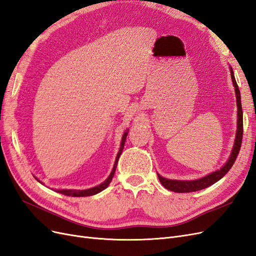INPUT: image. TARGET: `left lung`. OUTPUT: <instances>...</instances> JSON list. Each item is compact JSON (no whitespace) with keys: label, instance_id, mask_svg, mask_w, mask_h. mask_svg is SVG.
Here are the masks:
<instances>
[{"label":"left lung","instance_id":"obj_1","mask_svg":"<svg viewBox=\"0 0 256 256\" xmlns=\"http://www.w3.org/2000/svg\"><path fill=\"white\" fill-rule=\"evenodd\" d=\"M230 78L235 88V94H236V102H237V130H236V136H235V142L234 146L232 148L230 154L228 159V161L220 168V170H216L214 172L209 173L208 175L198 178V180H168V178L162 177L160 174L157 173L159 180L161 184L164 186V188L168 190H171L178 193H186V192H194L202 190L205 188H208L209 186L214 184L221 178L226 175L230 168L233 166L234 162L238 156L240 146H242V131H244V118H242V98H240V92L238 88V85L235 79L234 72L232 67L230 66Z\"/></svg>","mask_w":256,"mask_h":256}]
</instances>
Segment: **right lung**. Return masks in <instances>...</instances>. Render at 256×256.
<instances>
[{
  "mask_svg": "<svg viewBox=\"0 0 256 256\" xmlns=\"http://www.w3.org/2000/svg\"><path fill=\"white\" fill-rule=\"evenodd\" d=\"M129 132V130L127 129L125 132H124L122 136V141H120V150L118 152V156H116L115 158V162H114V166H113V168L112 171L109 175V177L106 178V180L102 182L98 186H95V187L92 188H90V189H84V190H76V189H60V190H56V192L60 193V194H64V196H76V198H80V196H94V194H97V193L102 192V190H104L108 186H109V184L111 182L112 178L114 176V173H115V170H116V166H118V159L120 157V154L122 152V150H124V146H125V142H126V138H127V134ZM36 178V177H35ZM37 182H40V184H42L38 178H36Z\"/></svg>",
  "mask_w": 256,
  "mask_h": 256,
  "instance_id": "1",
  "label": "right lung"
}]
</instances>
